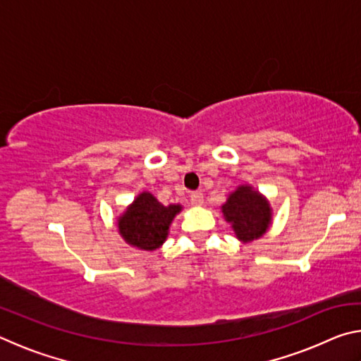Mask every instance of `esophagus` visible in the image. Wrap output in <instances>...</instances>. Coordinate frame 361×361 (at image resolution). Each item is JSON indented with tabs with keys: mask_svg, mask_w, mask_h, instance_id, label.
<instances>
[{
	"mask_svg": "<svg viewBox=\"0 0 361 361\" xmlns=\"http://www.w3.org/2000/svg\"><path fill=\"white\" fill-rule=\"evenodd\" d=\"M191 202L195 204V205H202L204 204V194L200 191L191 192Z\"/></svg>",
	"mask_w": 361,
	"mask_h": 361,
	"instance_id": "esophagus-1",
	"label": "esophagus"
}]
</instances>
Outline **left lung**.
<instances>
[{"label":"left lung","instance_id":"left-lung-1","mask_svg":"<svg viewBox=\"0 0 361 361\" xmlns=\"http://www.w3.org/2000/svg\"><path fill=\"white\" fill-rule=\"evenodd\" d=\"M226 221L232 224L235 235L243 242L261 237L271 224V209L261 194L253 191L252 186H240L229 195L223 205Z\"/></svg>","mask_w":361,"mask_h":361}]
</instances>
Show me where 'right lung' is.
Wrapping results in <instances>:
<instances>
[{
	"label": "right lung",
	"instance_id": "obj_1",
	"mask_svg": "<svg viewBox=\"0 0 361 361\" xmlns=\"http://www.w3.org/2000/svg\"><path fill=\"white\" fill-rule=\"evenodd\" d=\"M181 205H162L149 192H142L119 218L118 228L127 243L142 250H156L167 239L169 226Z\"/></svg>",
	"mask_w": 361,
	"mask_h": 361
}]
</instances>
